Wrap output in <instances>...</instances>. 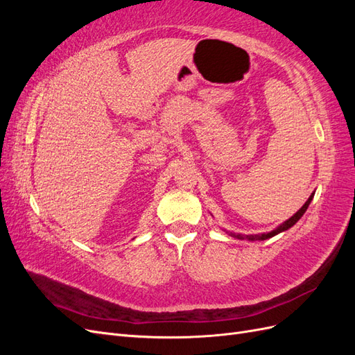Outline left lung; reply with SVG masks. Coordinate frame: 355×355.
<instances>
[{"instance_id":"8db88e82","label":"left lung","mask_w":355,"mask_h":355,"mask_svg":"<svg viewBox=\"0 0 355 355\" xmlns=\"http://www.w3.org/2000/svg\"><path fill=\"white\" fill-rule=\"evenodd\" d=\"M314 194L315 192H313V194L309 196V198L305 201V204L302 207H300L292 218H288L287 220H284L282 225H278V227L275 228V230H272V231H270V232H263V234H254V235H241V234H235V232H228L231 237H234V239H239V240H249V241H263V240H268V239H271V237H274V235H277V234H280V232H284V231H287V230H290L293 227V225L304 216V213L306 211V209H308V206L311 204V201H313V198H314Z\"/></svg>"}]
</instances>
